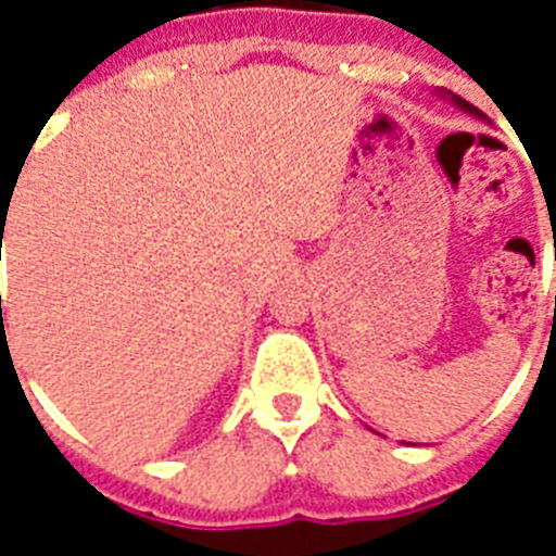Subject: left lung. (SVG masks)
I'll list each match as a JSON object with an SVG mask.
<instances>
[{"label": "left lung", "instance_id": "1", "mask_svg": "<svg viewBox=\"0 0 556 556\" xmlns=\"http://www.w3.org/2000/svg\"><path fill=\"white\" fill-rule=\"evenodd\" d=\"M435 94H439V98H447L450 103H453V106H456V109H462V112H467V115H473L476 121H484V115H482V112H479V109H476V106H470V103H467V100H462V98H458V94H453V91L435 89Z\"/></svg>", "mask_w": 556, "mask_h": 556}]
</instances>
